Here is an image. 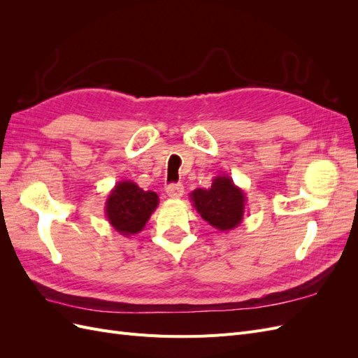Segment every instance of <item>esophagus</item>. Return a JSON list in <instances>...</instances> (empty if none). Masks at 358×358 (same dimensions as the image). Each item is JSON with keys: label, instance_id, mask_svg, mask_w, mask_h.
I'll list each match as a JSON object with an SVG mask.
<instances>
[{"label": "esophagus", "instance_id": "34e87169", "mask_svg": "<svg viewBox=\"0 0 358 358\" xmlns=\"http://www.w3.org/2000/svg\"><path fill=\"white\" fill-rule=\"evenodd\" d=\"M166 192L171 199H179L183 196V185L182 183H170L166 188Z\"/></svg>", "mask_w": 358, "mask_h": 358}]
</instances>
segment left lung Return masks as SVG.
Instances as JSON below:
<instances>
[{"label": "left lung", "mask_w": 358, "mask_h": 358, "mask_svg": "<svg viewBox=\"0 0 358 358\" xmlns=\"http://www.w3.org/2000/svg\"><path fill=\"white\" fill-rule=\"evenodd\" d=\"M189 197L201 218L215 229L229 231L242 222L246 197L230 176H216L209 189L197 188Z\"/></svg>", "instance_id": "1"}]
</instances>
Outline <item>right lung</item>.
<instances>
[{
  "label": "right lung",
  "instance_id": "1",
  "mask_svg": "<svg viewBox=\"0 0 358 358\" xmlns=\"http://www.w3.org/2000/svg\"><path fill=\"white\" fill-rule=\"evenodd\" d=\"M158 196L143 191L134 182H119L106 201V216L113 229L124 236L143 230L150 215L157 209Z\"/></svg>",
  "mask_w": 358,
  "mask_h": 358
}]
</instances>
